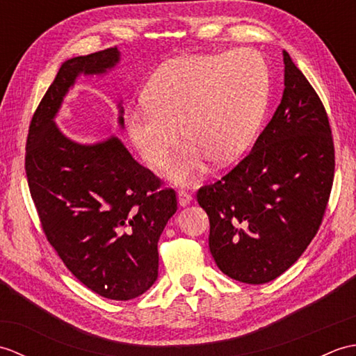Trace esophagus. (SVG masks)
<instances>
[{"instance_id":"34e87169","label":"esophagus","mask_w":356,"mask_h":356,"mask_svg":"<svg viewBox=\"0 0 356 356\" xmlns=\"http://www.w3.org/2000/svg\"><path fill=\"white\" fill-rule=\"evenodd\" d=\"M177 199H179V205H180V207H186V205H190L191 200H193L191 194H190V193H186V191H184V190L177 191Z\"/></svg>"}]
</instances>
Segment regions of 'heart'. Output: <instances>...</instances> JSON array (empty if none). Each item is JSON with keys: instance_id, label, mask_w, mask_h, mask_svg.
<instances>
[{"instance_id": "heart-1", "label": "heart", "mask_w": 356, "mask_h": 356, "mask_svg": "<svg viewBox=\"0 0 356 356\" xmlns=\"http://www.w3.org/2000/svg\"><path fill=\"white\" fill-rule=\"evenodd\" d=\"M270 72L261 53L241 49L216 55H185L151 76L145 104L125 111V127L148 166L162 168L180 142H188L166 176L190 185L209 168L251 147L269 101Z\"/></svg>"}]
</instances>
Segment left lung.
I'll list each match as a JSON object with an SVG mask.
<instances>
[{"mask_svg":"<svg viewBox=\"0 0 356 356\" xmlns=\"http://www.w3.org/2000/svg\"><path fill=\"white\" fill-rule=\"evenodd\" d=\"M282 102L236 168L197 193L209 217V251L223 274L272 282L318 231L334 182L329 119L312 86L283 50Z\"/></svg>","mask_w":356,"mask_h":356,"instance_id":"1","label":"left lung"}]
</instances>
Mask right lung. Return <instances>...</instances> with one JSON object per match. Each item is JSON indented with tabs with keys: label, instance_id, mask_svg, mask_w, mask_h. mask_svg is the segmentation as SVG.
Segmentation results:
<instances>
[{
	"label": "right lung",
	"instance_id": "right-lung-1",
	"mask_svg": "<svg viewBox=\"0 0 356 356\" xmlns=\"http://www.w3.org/2000/svg\"><path fill=\"white\" fill-rule=\"evenodd\" d=\"M120 61L111 47L63 63L29 128L26 172L42 229L72 274L110 300H131L157 280V241L177 211L116 136L81 143L55 122L64 97L84 76H104ZM120 130L122 101L118 102Z\"/></svg>",
	"mask_w": 356,
	"mask_h": 356
}]
</instances>
